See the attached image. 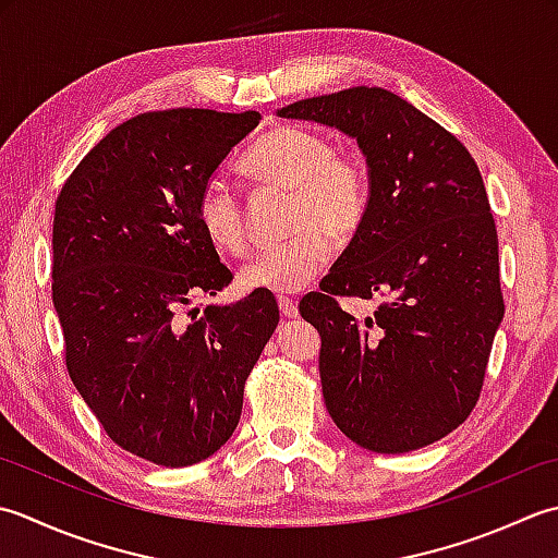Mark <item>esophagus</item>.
<instances>
[{
	"label": "esophagus",
	"instance_id": "esophagus-1",
	"mask_svg": "<svg viewBox=\"0 0 558 558\" xmlns=\"http://www.w3.org/2000/svg\"><path fill=\"white\" fill-rule=\"evenodd\" d=\"M279 311H281V317L293 320V317H299V303L293 299H279Z\"/></svg>",
	"mask_w": 558,
	"mask_h": 558
}]
</instances>
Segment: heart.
Returning a JSON list of instances; mask_svg holds the SVG:
<instances>
[{
    "label": "heart",
    "mask_w": 558,
    "mask_h": 558,
    "mask_svg": "<svg viewBox=\"0 0 558 558\" xmlns=\"http://www.w3.org/2000/svg\"><path fill=\"white\" fill-rule=\"evenodd\" d=\"M243 170L259 185L293 192L291 241L265 247L241 269L250 291L295 293L320 275L335 253V241H349L368 214V178L354 156L335 151L323 134L301 128H277L250 146ZM197 221L204 235L226 253L247 247L243 204L229 180L209 178L197 197Z\"/></svg>",
    "instance_id": "b5f03b06"
}]
</instances>
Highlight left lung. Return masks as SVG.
Returning a JSON list of instances; mask_svg holds the SVG:
<instances>
[{
  "label": "left lung",
  "instance_id": "8db88e82",
  "mask_svg": "<svg viewBox=\"0 0 558 558\" xmlns=\"http://www.w3.org/2000/svg\"><path fill=\"white\" fill-rule=\"evenodd\" d=\"M356 140L368 214L301 301L320 332L327 412L356 446L400 454L446 438L480 400L504 320L498 235L470 151L404 98L356 86L279 108ZM386 295L361 324L337 294Z\"/></svg>",
  "mask_w": 558,
  "mask_h": 558
}]
</instances>
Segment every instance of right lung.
I'll list each match as a JSON object with an SVG mask.
<instances>
[{
    "label": "right lung",
    "mask_w": 558,
    "mask_h": 558,
    "mask_svg": "<svg viewBox=\"0 0 558 558\" xmlns=\"http://www.w3.org/2000/svg\"><path fill=\"white\" fill-rule=\"evenodd\" d=\"M259 112L178 108L118 124L54 202L52 303L78 395L120 448L163 468L233 436L279 323L269 291L187 311L233 275L197 221L202 185Z\"/></svg>",
    "instance_id": "1"
}]
</instances>
